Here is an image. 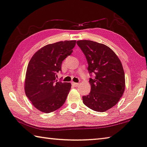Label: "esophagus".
<instances>
[{
    "label": "esophagus",
    "mask_w": 147,
    "mask_h": 147,
    "mask_svg": "<svg viewBox=\"0 0 147 147\" xmlns=\"http://www.w3.org/2000/svg\"><path fill=\"white\" fill-rule=\"evenodd\" d=\"M71 84H72V85H73L74 86H78L79 84L78 83H75V82H72Z\"/></svg>",
    "instance_id": "obj_1"
}]
</instances>
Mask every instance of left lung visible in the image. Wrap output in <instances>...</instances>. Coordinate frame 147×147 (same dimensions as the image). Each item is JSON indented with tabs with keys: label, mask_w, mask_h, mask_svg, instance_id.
Segmentation results:
<instances>
[{
	"label": "left lung",
	"mask_w": 147,
	"mask_h": 147,
	"mask_svg": "<svg viewBox=\"0 0 147 147\" xmlns=\"http://www.w3.org/2000/svg\"><path fill=\"white\" fill-rule=\"evenodd\" d=\"M88 63L91 91L82 96L83 102L94 111L104 112L116 105L124 91L125 76L115 53L105 45L90 40L76 42Z\"/></svg>",
	"instance_id": "1"
}]
</instances>
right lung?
Here are the masks:
<instances>
[{
	"label": "right lung",
	"instance_id": "right-lung-1",
	"mask_svg": "<svg viewBox=\"0 0 147 147\" xmlns=\"http://www.w3.org/2000/svg\"><path fill=\"white\" fill-rule=\"evenodd\" d=\"M76 41H59L42 47L34 54L27 67L24 91L34 107L53 112L63 105L71 84L56 80L61 63L73 53Z\"/></svg>",
	"mask_w": 147,
	"mask_h": 147
}]
</instances>
